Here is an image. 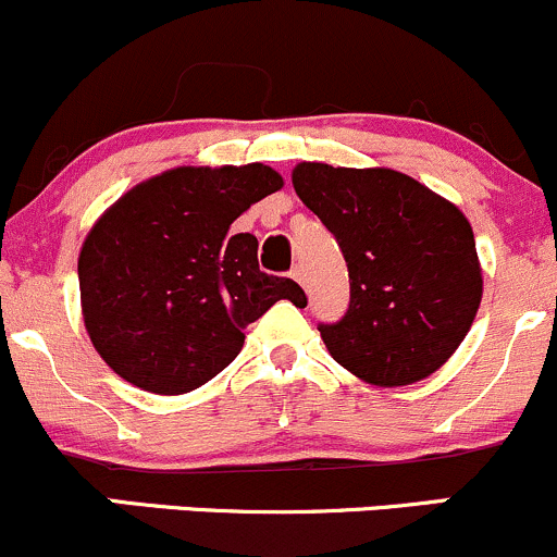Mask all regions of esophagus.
Returning <instances> with one entry per match:
<instances>
[{
  "label": "esophagus",
  "instance_id": "34e87169",
  "mask_svg": "<svg viewBox=\"0 0 557 557\" xmlns=\"http://www.w3.org/2000/svg\"><path fill=\"white\" fill-rule=\"evenodd\" d=\"M290 277H294L298 285L307 283V274H304V269H301V267H294V272H290Z\"/></svg>",
  "mask_w": 557,
  "mask_h": 557
}]
</instances>
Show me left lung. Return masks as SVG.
Instances as JSON below:
<instances>
[{
    "label": "left lung",
    "mask_w": 557,
    "mask_h": 557,
    "mask_svg": "<svg viewBox=\"0 0 557 557\" xmlns=\"http://www.w3.org/2000/svg\"><path fill=\"white\" fill-rule=\"evenodd\" d=\"M294 189L349 269L347 312L318 325L333 360L379 386L435 373L465 342L483 296L465 213L389 168L301 162Z\"/></svg>",
    "instance_id": "8db88e82"
}]
</instances>
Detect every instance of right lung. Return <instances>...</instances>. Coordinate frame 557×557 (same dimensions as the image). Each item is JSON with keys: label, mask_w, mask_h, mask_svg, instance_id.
Instances as JSON below:
<instances>
[{"label": "right lung", "mask_w": 557, "mask_h": 557, "mask_svg": "<svg viewBox=\"0 0 557 557\" xmlns=\"http://www.w3.org/2000/svg\"><path fill=\"white\" fill-rule=\"evenodd\" d=\"M283 186L261 162L175 168L122 195L79 253L82 318L125 382L184 395L239 355L274 301L307 307L290 277L259 269V239L230 226Z\"/></svg>", "instance_id": "1"}]
</instances>
